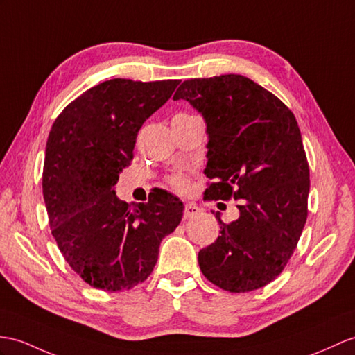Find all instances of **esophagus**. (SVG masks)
I'll return each mask as SVG.
<instances>
[{
  "mask_svg": "<svg viewBox=\"0 0 355 355\" xmlns=\"http://www.w3.org/2000/svg\"><path fill=\"white\" fill-rule=\"evenodd\" d=\"M200 212V207H198L197 205L194 203H187L185 205V209H184V218L188 220V218H193L196 217V215Z\"/></svg>",
  "mask_w": 355,
  "mask_h": 355,
  "instance_id": "esophagus-1",
  "label": "esophagus"
}]
</instances>
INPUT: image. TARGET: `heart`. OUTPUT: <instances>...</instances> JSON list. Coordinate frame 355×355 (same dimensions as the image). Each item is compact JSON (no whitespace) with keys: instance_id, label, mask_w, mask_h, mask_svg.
Here are the masks:
<instances>
[{"instance_id":"b5f03b06","label":"heart","mask_w":355,"mask_h":355,"mask_svg":"<svg viewBox=\"0 0 355 355\" xmlns=\"http://www.w3.org/2000/svg\"><path fill=\"white\" fill-rule=\"evenodd\" d=\"M167 185L179 194H187L191 189V179L189 176L184 175V173H175V175H170L166 179Z\"/></svg>"}]
</instances>
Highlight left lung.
I'll return each instance as SVG.
<instances>
[{"mask_svg":"<svg viewBox=\"0 0 355 355\" xmlns=\"http://www.w3.org/2000/svg\"><path fill=\"white\" fill-rule=\"evenodd\" d=\"M185 99L206 122L207 200H239L238 220L198 252L205 277L224 291L266 286L288 265L307 220L309 162L293 112L243 75L194 78Z\"/></svg>","mask_w":355,"mask_h":355,"instance_id":"obj_1","label":"left lung"}]
</instances>
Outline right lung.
<instances>
[{
    "mask_svg": "<svg viewBox=\"0 0 355 355\" xmlns=\"http://www.w3.org/2000/svg\"><path fill=\"white\" fill-rule=\"evenodd\" d=\"M179 83L103 81L69 103L51 128L42 175L51 232L66 262L93 288L119 292L143 283L162 238L182 220L184 203L164 189L137 206L114 191L138 131Z\"/></svg>",
    "mask_w": 355,
    "mask_h": 355,
    "instance_id": "1",
    "label": "right lung"
}]
</instances>
